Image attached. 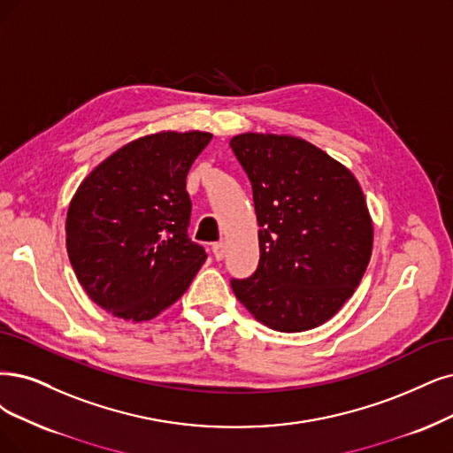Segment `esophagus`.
Returning a JSON list of instances; mask_svg holds the SVG:
<instances>
[{
    "instance_id": "1",
    "label": "esophagus",
    "mask_w": 453,
    "mask_h": 453,
    "mask_svg": "<svg viewBox=\"0 0 453 453\" xmlns=\"http://www.w3.org/2000/svg\"><path fill=\"white\" fill-rule=\"evenodd\" d=\"M212 254L216 261H222L226 257V244L224 242H216L212 244Z\"/></svg>"
}]
</instances>
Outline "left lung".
<instances>
[{"label":"left lung","mask_w":453,"mask_h":453,"mask_svg":"<svg viewBox=\"0 0 453 453\" xmlns=\"http://www.w3.org/2000/svg\"><path fill=\"white\" fill-rule=\"evenodd\" d=\"M252 182L259 265L231 280L242 306L278 332L332 319L358 288L373 250V222L357 177L313 143L244 132L229 142Z\"/></svg>","instance_id":"8db88e82"}]
</instances>
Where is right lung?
<instances>
[{
  "label": "right lung",
  "mask_w": 453,
  "mask_h": 453,
  "mask_svg": "<svg viewBox=\"0 0 453 453\" xmlns=\"http://www.w3.org/2000/svg\"><path fill=\"white\" fill-rule=\"evenodd\" d=\"M211 138L199 130L149 134L80 182L66 211V254L83 291L108 313L153 319L205 263V250L187 233V175Z\"/></svg>",
  "instance_id": "add662e5"
}]
</instances>
